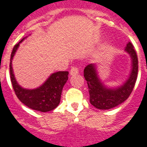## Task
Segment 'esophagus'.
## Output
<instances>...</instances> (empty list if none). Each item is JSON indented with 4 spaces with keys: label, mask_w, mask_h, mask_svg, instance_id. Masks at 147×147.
Masks as SVG:
<instances>
[{
    "label": "esophagus",
    "mask_w": 147,
    "mask_h": 147,
    "mask_svg": "<svg viewBox=\"0 0 147 147\" xmlns=\"http://www.w3.org/2000/svg\"><path fill=\"white\" fill-rule=\"evenodd\" d=\"M70 74L71 75H75L77 74H78V69L77 68L76 66H74V67H72L71 69H70Z\"/></svg>",
    "instance_id": "obj_1"
}]
</instances>
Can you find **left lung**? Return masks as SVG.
Here are the masks:
<instances>
[{"label": "left lung", "instance_id": "left-lung-1", "mask_svg": "<svg viewBox=\"0 0 147 147\" xmlns=\"http://www.w3.org/2000/svg\"><path fill=\"white\" fill-rule=\"evenodd\" d=\"M125 51L131 57L132 69L127 82L119 88L113 89L104 86L97 77L94 64H89L84 69V77L89 92V101L96 109L107 110L116 107L128 98L135 87L138 77V56L131 42L127 43Z\"/></svg>", "mask_w": 147, "mask_h": 147}]
</instances>
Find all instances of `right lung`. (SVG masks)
Wrapping results in <instances>:
<instances>
[{
  "label": "right lung",
  "mask_w": 147,
  "mask_h": 147,
  "mask_svg": "<svg viewBox=\"0 0 147 147\" xmlns=\"http://www.w3.org/2000/svg\"><path fill=\"white\" fill-rule=\"evenodd\" d=\"M24 40H20L12 49L9 64L10 78L12 87L16 96L20 101L28 108L39 112H50L60 103L61 95L63 86L68 80V71L56 72L51 75L47 82L40 87L35 89H26L22 88L16 82L13 74L12 67V60L18 48L20 43Z\"/></svg>",
  "instance_id": "1"
}]
</instances>
